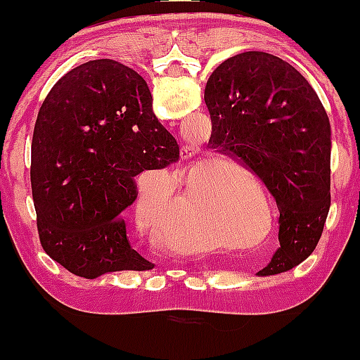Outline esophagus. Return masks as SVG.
I'll list each match as a JSON object with an SVG mask.
<instances>
[{
    "label": "esophagus",
    "instance_id": "1",
    "mask_svg": "<svg viewBox=\"0 0 360 360\" xmlns=\"http://www.w3.org/2000/svg\"><path fill=\"white\" fill-rule=\"evenodd\" d=\"M191 154H193V152H191V148H189V147H186V148H184V152H183V155H184V157H191Z\"/></svg>",
    "mask_w": 360,
    "mask_h": 360
}]
</instances>
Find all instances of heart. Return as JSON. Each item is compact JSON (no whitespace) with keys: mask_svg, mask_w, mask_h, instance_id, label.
I'll list each match as a JSON object with an SVG mask.
<instances>
[{"mask_svg":"<svg viewBox=\"0 0 360 360\" xmlns=\"http://www.w3.org/2000/svg\"><path fill=\"white\" fill-rule=\"evenodd\" d=\"M154 198L143 189L140 196V214L143 221L150 225L154 217ZM214 220L217 210L206 200L201 189H191L181 198L177 205L162 214L157 237L159 240L181 255H203L217 247L214 237Z\"/></svg>","mask_w":360,"mask_h":360,"instance_id":"heart-1","label":"heart"}]
</instances>
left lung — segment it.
<instances>
[{
  "mask_svg": "<svg viewBox=\"0 0 360 360\" xmlns=\"http://www.w3.org/2000/svg\"><path fill=\"white\" fill-rule=\"evenodd\" d=\"M210 146L262 181L279 210V249L257 276L292 269L315 250L330 208L332 134L309 82L286 60L249 51L223 60L205 88Z\"/></svg>",
  "mask_w": 360,
  "mask_h": 360,
  "instance_id": "1",
  "label": "left lung"
}]
</instances>
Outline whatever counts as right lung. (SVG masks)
Masks as SVG:
<instances>
[{
  "mask_svg": "<svg viewBox=\"0 0 360 360\" xmlns=\"http://www.w3.org/2000/svg\"><path fill=\"white\" fill-rule=\"evenodd\" d=\"M177 159L179 146L152 111L140 74L111 59L74 68L44 100L32 140L44 250L86 279L152 269L128 242L125 212L137 200L135 176Z\"/></svg>",
  "mask_w": 360,
  "mask_h": 360,
  "instance_id": "obj_1",
  "label": "right lung"
}]
</instances>
